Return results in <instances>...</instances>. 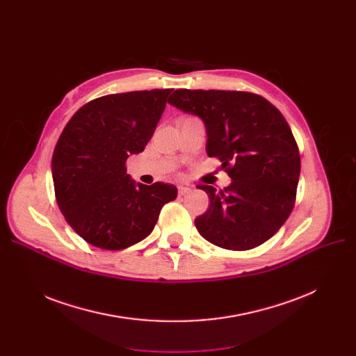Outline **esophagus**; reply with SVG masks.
I'll list each match as a JSON object with an SVG mask.
<instances>
[{
  "mask_svg": "<svg viewBox=\"0 0 356 356\" xmlns=\"http://www.w3.org/2000/svg\"><path fill=\"white\" fill-rule=\"evenodd\" d=\"M191 191H192V189H191V188H188V186H179V188H177V193H179V196L188 195Z\"/></svg>",
  "mask_w": 356,
  "mask_h": 356,
  "instance_id": "esophagus-1",
  "label": "esophagus"
}]
</instances>
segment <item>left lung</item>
I'll list each match as a JSON object with an SVG mask.
<instances>
[{"label": "left lung", "mask_w": 356, "mask_h": 356, "mask_svg": "<svg viewBox=\"0 0 356 356\" xmlns=\"http://www.w3.org/2000/svg\"><path fill=\"white\" fill-rule=\"evenodd\" d=\"M168 104L202 118L208 156L232 179L219 192L197 186L211 200L195 219L199 234L232 251L264 244L290 216L300 176V153L282 112L244 90L177 89Z\"/></svg>", "instance_id": "8db88e82"}]
</instances>
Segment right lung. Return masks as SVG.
Here are the masks:
<instances>
[{
	"instance_id": "right-lung-1",
	"label": "right lung",
	"mask_w": 356,
	"mask_h": 356,
	"mask_svg": "<svg viewBox=\"0 0 356 356\" xmlns=\"http://www.w3.org/2000/svg\"><path fill=\"white\" fill-rule=\"evenodd\" d=\"M173 89L112 93L76 111L54 147L56 202L72 229L88 244L118 251L154 229L177 188L136 183L127 159L145 148Z\"/></svg>"
}]
</instances>
